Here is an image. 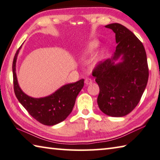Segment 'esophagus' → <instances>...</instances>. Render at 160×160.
I'll use <instances>...</instances> for the list:
<instances>
[{
    "mask_svg": "<svg viewBox=\"0 0 160 160\" xmlns=\"http://www.w3.org/2000/svg\"><path fill=\"white\" fill-rule=\"evenodd\" d=\"M92 79L90 78H86V79L84 81V83H86V85H88V84H91V83H92Z\"/></svg>",
    "mask_w": 160,
    "mask_h": 160,
    "instance_id": "34e87169",
    "label": "esophagus"
}]
</instances>
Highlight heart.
I'll return each instance as SVG.
<instances>
[{
	"label": "heart",
	"mask_w": 160,
	"mask_h": 160,
	"mask_svg": "<svg viewBox=\"0 0 160 160\" xmlns=\"http://www.w3.org/2000/svg\"><path fill=\"white\" fill-rule=\"evenodd\" d=\"M98 46V42L96 40H93L90 42L89 43L87 44V46L86 47V48L83 49L82 52V58H86V57L91 55L93 52L96 50V48ZM97 62V61H96Z\"/></svg>",
	"instance_id": "1"
}]
</instances>
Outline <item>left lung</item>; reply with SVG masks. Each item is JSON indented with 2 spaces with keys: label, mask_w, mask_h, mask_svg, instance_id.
Returning a JSON list of instances; mask_svg holds the SVG:
<instances>
[{
  "label": "left lung",
  "mask_w": 160,
  "mask_h": 160,
  "mask_svg": "<svg viewBox=\"0 0 160 160\" xmlns=\"http://www.w3.org/2000/svg\"><path fill=\"white\" fill-rule=\"evenodd\" d=\"M105 27L116 33V52L111 59L101 62L92 75L100 88L97 99L105 114L122 117L130 113L140 101L149 77L145 48L140 40L125 26L112 23ZM122 56V62L114 61Z\"/></svg>",
  "instance_id": "obj_1"
}]
</instances>
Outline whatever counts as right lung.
<instances>
[{"instance_id": "obj_1", "label": "right lung", "mask_w": 160, "mask_h": 160, "mask_svg": "<svg viewBox=\"0 0 160 160\" xmlns=\"http://www.w3.org/2000/svg\"><path fill=\"white\" fill-rule=\"evenodd\" d=\"M20 46L15 54L12 62L14 92L18 100L27 110L29 114L40 123L54 125L62 122L72 112L76 98L83 87V78L75 83L64 85L47 97L32 98L23 92L18 85L15 64Z\"/></svg>"}]
</instances>
